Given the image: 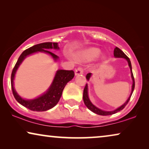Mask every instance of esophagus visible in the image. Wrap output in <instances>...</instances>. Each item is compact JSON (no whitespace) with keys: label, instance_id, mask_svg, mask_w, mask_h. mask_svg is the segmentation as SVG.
I'll return each instance as SVG.
<instances>
[{"label":"esophagus","instance_id":"obj_1","mask_svg":"<svg viewBox=\"0 0 149 149\" xmlns=\"http://www.w3.org/2000/svg\"><path fill=\"white\" fill-rule=\"evenodd\" d=\"M74 74H75V75H79V74H83V68H81V67H79L78 68H77L76 70H75Z\"/></svg>","mask_w":149,"mask_h":149}]
</instances>
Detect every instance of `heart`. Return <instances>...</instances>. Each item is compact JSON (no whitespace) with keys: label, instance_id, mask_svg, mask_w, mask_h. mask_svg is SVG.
<instances>
[{"label":"heart","instance_id":"b5f03b06","mask_svg":"<svg viewBox=\"0 0 149 149\" xmlns=\"http://www.w3.org/2000/svg\"><path fill=\"white\" fill-rule=\"evenodd\" d=\"M101 54V51L97 47H90L81 52L80 60L83 62H91L98 58Z\"/></svg>","mask_w":149,"mask_h":149}]
</instances>
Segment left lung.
I'll use <instances>...</instances> for the list:
<instances>
[{"instance_id": "left-lung-1", "label": "left lung", "mask_w": 149, "mask_h": 149, "mask_svg": "<svg viewBox=\"0 0 149 149\" xmlns=\"http://www.w3.org/2000/svg\"><path fill=\"white\" fill-rule=\"evenodd\" d=\"M114 56H115V58H125V60H127V62L128 63V65H129V66H130V71H131V77H132V91H131V93H130V96L127 98V100H126L125 102L123 104H122L121 107L117 108V109L114 110V111H103V110H101V109H98V108L96 107L95 106H94L92 103H91L90 100H89V95H88V85H87V84H86V85H85V87L84 88V90H83V102H84L85 106H86V107L88 108V109L90 110L91 111H92L93 113H94L95 114H97V115H103V116L111 115H113V114H115V113H117V112L121 111V110H123L124 108H125V106L127 105L128 102H129L130 97H131V96H132V93H133V91H134V87H135V81H134L133 73H132V64H131V62H130V58H128V57L126 56V55L124 54V53L122 52V51L119 48L117 47H116L115 48V49H114ZM91 75H92L91 73H88V74L86 75V79H87V81H89V79H90Z\"/></svg>"}]
</instances>
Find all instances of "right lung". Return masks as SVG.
<instances>
[{"instance_id":"add662e5","label":"right lung","mask_w":149,"mask_h":149,"mask_svg":"<svg viewBox=\"0 0 149 149\" xmlns=\"http://www.w3.org/2000/svg\"><path fill=\"white\" fill-rule=\"evenodd\" d=\"M49 49H60L58 42H42V43L35 45L24 51L22 54L20 55L19 58H18L11 73V88L15 100L20 104L33 111H46L54 107L60 100V97L62 96V91L67 83L72 80L74 76V72L73 70H58L56 72L54 79L50 87L46 91V92L42 93L40 96L34 99L26 100L24 99L18 94L14 88V79H15V73L17 72L18 68L24 60V59L31 54L42 52L50 55L56 62L58 61L59 57L54 54V53L49 52Z\"/></svg>"}]
</instances>
